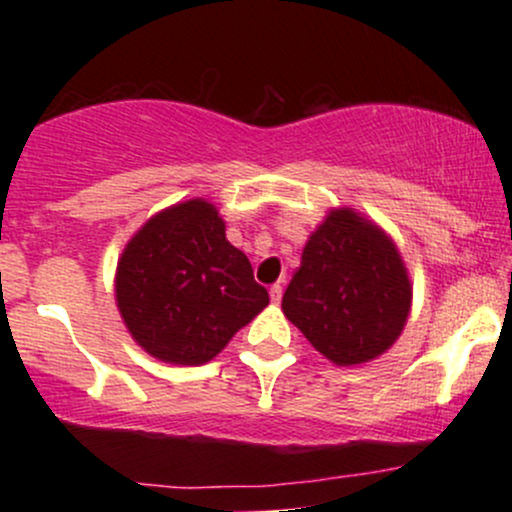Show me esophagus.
Masks as SVG:
<instances>
[{
	"mask_svg": "<svg viewBox=\"0 0 512 512\" xmlns=\"http://www.w3.org/2000/svg\"><path fill=\"white\" fill-rule=\"evenodd\" d=\"M269 298H272L274 305H279V301H281V284H274L272 289H269Z\"/></svg>",
	"mask_w": 512,
	"mask_h": 512,
	"instance_id": "1",
	"label": "esophagus"
}]
</instances>
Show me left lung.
I'll use <instances>...</instances> for the list:
<instances>
[{
	"mask_svg": "<svg viewBox=\"0 0 512 512\" xmlns=\"http://www.w3.org/2000/svg\"><path fill=\"white\" fill-rule=\"evenodd\" d=\"M281 308L303 337L339 366L390 349L411 308L402 257L378 226L334 209L305 245Z\"/></svg>",
	"mask_w": 512,
	"mask_h": 512,
	"instance_id": "8db88e82",
	"label": "left lung"
}]
</instances>
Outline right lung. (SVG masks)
<instances>
[{
  "instance_id": "1",
  "label": "right lung",
  "mask_w": 512,
  "mask_h": 512,
  "mask_svg": "<svg viewBox=\"0 0 512 512\" xmlns=\"http://www.w3.org/2000/svg\"><path fill=\"white\" fill-rule=\"evenodd\" d=\"M115 296L137 344L178 366L211 361L269 303L250 260L228 243L219 211L204 199L161 211L129 240Z\"/></svg>"
}]
</instances>
